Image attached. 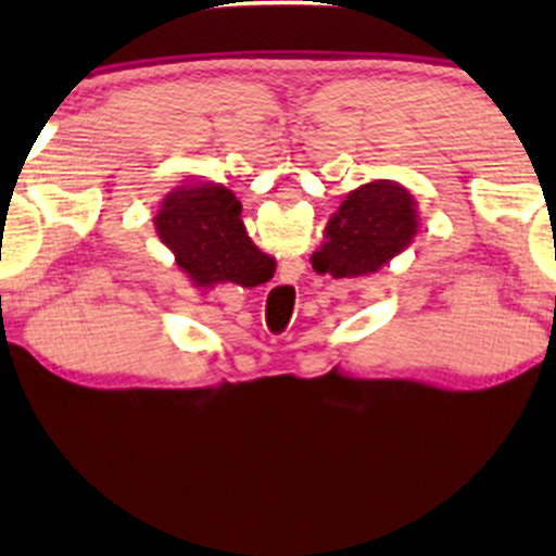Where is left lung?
<instances>
[{"instance_id": "8db88e82", "label": "left lung", "mask_w": 556, "mask_h": 556, "mask_svg": "<svg viewBox=\"0 0 556 556\" xmlns=\"http://www.w3.org/2000/svg\"><path fill=\"white\" fill-rule=\"evenodd\" d=\"M418 235V201L405 185L374 180L350 190L311 256L316 274L334 279L371 277L405 253Z\"/></svg>"}]
</instances>
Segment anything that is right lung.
<instances>
[{
	"label": "right lung",
	"mask_w": 556,
	"mask_h": 556,
	"mask_svg": "<svg viewBox=\"0 0 556 556\" xmlns=\"http://www.w3.org/2000/svg\"><path fill=\"white\" fill-rule=\"evenodd\" d=\"M240 201L225 185L198 180L172 188L154 216L159 240L198 287H248L269 269V256L248 238Z\"/></svg>",
	"instance_id": "obj_1"
}]
</instances>
